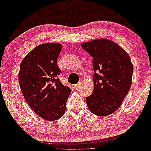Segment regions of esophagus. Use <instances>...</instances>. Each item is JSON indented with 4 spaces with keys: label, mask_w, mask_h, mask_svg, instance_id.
I'll use <instances>...</instances> for the list:
<instances>
[{
    "label": "esophagus",
    "mask_w": 151,
    "mask_h": 151,
    "mask_svg": "<svg viewBox=\"0 0 151 151\" xmlns=\"http://www.w3.org/2000/svg\"><path fill=\"white\" fill-rule=\"evenodd\" d=\"M81 82H80V83H77V84H76V85H74V89H78L79 88H80V85H81Z\"/></svg>",
    "instance_id": "esophagus-1"
}]
</instances>
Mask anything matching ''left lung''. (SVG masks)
<instances>
[{
  "mask_svg": "<svg viewBox=\"0 0 151 151\" xmlns=\"http://www.w3.org/2000/svg\"><path fill=\"white\" fill-rule=\"evenodd\" d=\"M81 46L93 57L94 89L86 98L94 115L106 116L120 107L132 85L133 64L129 55L106 39L83 42Z\"/></svg>",
  "mask_w": 151,
  "mask_h": 151,
  "instance_id": "8db88e82",
  "label": "left lung"
}]
</instances>
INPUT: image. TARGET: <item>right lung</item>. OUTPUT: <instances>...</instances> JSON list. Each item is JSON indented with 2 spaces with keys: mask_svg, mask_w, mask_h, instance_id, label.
<instances>
[{
  "mask_svg": "<svg viewBox=\"0 0 151 151\" xmlns=\"http://www.w3.org/2000/svg\"><path fill=\"white\" fill-rule=\"evenodd\" d=\"M61 44L51 42L35 47L22 60L19 83L23 96L39 117L49 121L61 118L71 89L56 79L60 70L57 59Z\"/></svg>",
  "mask_w": 151,
  "mask_h": 151,
  "instance_id": "right-lung-1",
  "label": "right lung"
}]
</instances>
